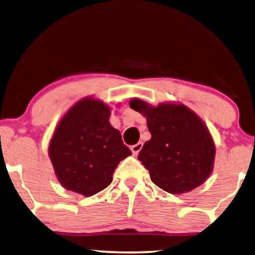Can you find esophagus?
Wrapping results in <instances>:
<instances>
[{
    "mask_svg": "<svg viewBox=\"0 0 255 255\" xmlns=\"http://www.w3.org/2000/svg\"><path fill=\"white\" fill-rule=\"evenodd\" d=\"M142 146H143V143H142V142H137L136 144L132 145V146H131V151H132V153L134 154V155H136V154L139 153L140 151H141Z\"/></svg>",
    "mask_w": 255,
    "mask_h": 255,
    "instance_id": "34e87169",
    "label": "esophagus"
}]
</instances>
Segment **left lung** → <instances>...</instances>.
I'll list each match as a JSON object with an SVG mask.
<instances>
[{"mask_svg": "<svg viewBox=\"0 0 255 255\" xmlns=\"http://www.w3.org/2000/svg\"><path fill=\"white\" fill-rule=\"evenodd\" d=\"M130 107L146 118L151 139L137 159L159 188L170 194L195 189L213 170L215 145L203 121L182 104L152 107L133 98Z\"/></svg>", "mask_w": 255, "mask_h": 255, "instance_id": "8db88e82", "label": "left lung"}]
</instances>
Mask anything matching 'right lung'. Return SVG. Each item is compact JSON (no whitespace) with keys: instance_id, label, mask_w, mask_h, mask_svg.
<instances>
[{"instance_id":"add662e5","label":"right lung","mask_w":255,"mask_h":255,"mask_svg":"<svg viewBox=\"0 0 255 255\" xmlns=\"http://www.w3.org/2000/svg\"><path fill=\"white\" fill-rule=\"evenodd\" d=\"M111 112L101 101L85 98L67 112L49 146L56 176L66 189L93 196L113 180L120 161L131 150L109 122Z\"/></svg>"}]
</instances>
